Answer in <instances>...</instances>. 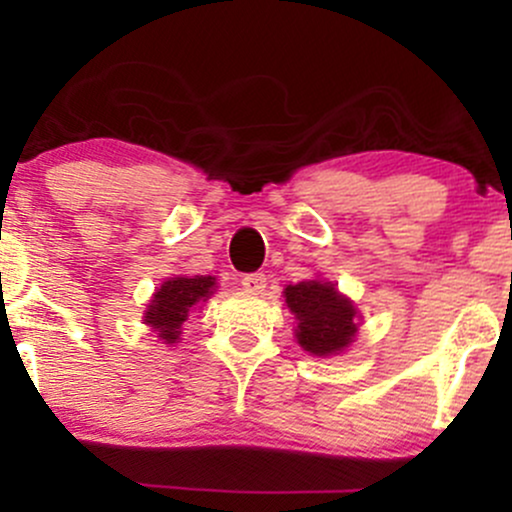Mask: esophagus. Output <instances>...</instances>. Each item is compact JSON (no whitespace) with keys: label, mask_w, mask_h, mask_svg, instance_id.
Segmentation results:
<instances>
[{"label":"esophagus","mask_w":512,"mask_h":512,"mask_svg":"<svg viewBox=\"0 0 512 512\" xmlns=\"http://www.w3.org/2000/svg\"><path fill=\"white\" fill-rule=\"evenodd\" d=\"M240 284H243V289L248 291V293H262L264 289H267V276H264L262 272L245 274Z\"/></svg>","instance_id":"34e87169"}]
</instances>
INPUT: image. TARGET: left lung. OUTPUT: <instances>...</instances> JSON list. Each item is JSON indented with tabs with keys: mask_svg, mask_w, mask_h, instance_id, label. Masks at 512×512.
<instances>
[{
	"mask_svg": "<svg viewBox=\"0 0 512 512\" xmlns=\"http://www.w3.org/2000/svg\"><path fill=\"white\" fill-rule=\"evenodd\" d=\"M286 305L296 315V339L308 354L337 356L354 342L358 313L332 281L310 279L284 289Z\"/></svg>",
	"mask_w": 512,
	"mask_h": 512,
	"instance_id": "1",
	"label": "left lung"
}]
</instances>
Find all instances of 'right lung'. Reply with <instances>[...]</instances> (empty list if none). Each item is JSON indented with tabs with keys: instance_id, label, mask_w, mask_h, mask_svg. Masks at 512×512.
Segmentation results:
<instances>
[{
	"instance_id": "add662e5",
	"label": "right lung",
	"mask_w": 512,
	"mask_h": 512,
	"mask_svg": "<svg viewBox=\"0 0 512 512\" xmlns=\"http://www.w3.org/2000/svg\"><path fill=\"white\" fill-rule=\"evenodd\" d=\"M214 289V276H170L144 310V322L163 342L175 344L182 334V322L190 317L195 305L207 301Z\"/></svg>"
}]
</instances>
